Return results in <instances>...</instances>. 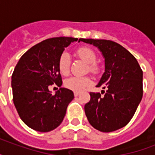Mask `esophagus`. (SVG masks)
<instances>
[{"label":"esophagus","instance_id":"obj_1","mask_svg":"<svg viewBox=\"0 0 155 155\" xmlns=\"http://www.w3.org/2000/svg\"><path fill=\"white\" fill-rule=\"evenodd\" d=\"M80 94V92H74V95H75V97H78V96H79Z\"/></svg>","mask_w":155,"mask_h":155}]
</instances>
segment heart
<instances>
[{"label":"heart","instance_id":"heart-1","mask_svg":"<svg viewBox=\"0 0 155 155\" xmlns=\"http://www.w3.org/2000/svg\"><path fill=\"white\" fill-rule=\"evenodd\" d=\"M77 54L84 60L86 63L90 64L89 69L92 72H97L98 71L97 66L95 64L97 60V56L95 52L89 47H80L77 51ZM71 63V56L67 52L61 54L58 59V69L62 75H67L69 72ZM91 80L88 77L84 76H71L68 78L64 82V85L68 89L72 90L75 92H82L86 87L90 85Z\"/></svg>","mask_w":155,"mask_h":155}]
</instances>
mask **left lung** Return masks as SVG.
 <instances>
[{
    "mask_svg": "<svg viewBox=\"0 0 155 155\" xmlns=\"http://www.w3.org/2000/svg\"><path fill=\"white\" fill-rule=\"evenodd\" d=\"M80 41L97 47L104 58V72L97 87L106 88V92L104 97L90 92L91 100L84 106L86 117L99 131L119 130L130 122L142 101V69L134 56L117 42L92 38Z\"/></svg>",
    "mask_w": 155,
    "mask_h": 155,
    "instance_id": "left-lung-1",
    "label": "left lung"
}]
</instances>
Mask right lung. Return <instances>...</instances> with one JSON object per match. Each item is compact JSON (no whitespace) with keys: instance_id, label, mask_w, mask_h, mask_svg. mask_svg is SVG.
<instances>
[{"instance_id":"right-lung-1","label":"right lung","mask_w":155,"mask_h":155,"mask_svg":"<svg viewBox=\"0 0 155 155\" xmlns=\"http://www.w3.org/2000/svg\"><path fill=\"white\" fill-rule=\"evenodd\" d=\"M78 38H52L25 52L12 75L13 101L25 125L38 132H49L63 121L68 104L74 99L71 90L60 87L52 95L49 86L63 84L58 59L66 47Z\"/></svg>"}]
</instances>
